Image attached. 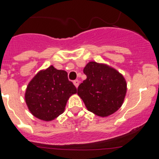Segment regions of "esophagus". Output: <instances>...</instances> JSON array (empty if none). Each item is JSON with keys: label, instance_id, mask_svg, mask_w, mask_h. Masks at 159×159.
Returning <instances> with one entry per match:
<instances>
[{"label": "esophagus", "instance_id": "esophagus-1", "mask_svg": "<svg viewBox=\"0 0 159 159\" xmlns=\"http://www.w3.org/2000/svg\"><path fill=\"white\" fill-rule=\"evenodd\" d=\"M74 84L76 86V88H78V85H79V81L78 80H75V81H74Z\"/></svg>", "mask_w": 159, "mask_h": 159}]
</instances>
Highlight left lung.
I'll list each match as a JSON object with an SVG mask.
<instances>
[{"label":"left lung","mask_w":159,"mask_h":159,"mask_svg":"<svg viewBox=\"0 0 159 159\" xmlns=\"http://www.w3.org/2000/svg\"><path fill=\"white\" fill-rule=\"evenodd\" d=\"M83 72L87 78L78 86V94L87 110L102 118L115 113L126 94L127 84L123 75L111 66L96 61L87 63Z\"/></svg>","instance_id":"obj_1"}]
</instances>
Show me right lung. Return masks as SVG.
Instances as JSON below:
<instances>
[{"label": "right lung", "mask_w": 159, "mask_h": 159, "mask_svg": "<svg viewBox=\"0 0 159 159\" xmlns=\"http://www.w3.org/2000/svg\"><path fill=\"white\" fill-rule=\"evenodd\" d=\"M77 93L65 70L50 66L40 70L27 85L25 99L29 110L38 119L49 121L65 111L70 97Z\"/></svg>", "instance_id": "1"}]
</instances>
